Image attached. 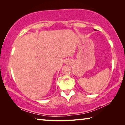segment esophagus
Returning a JSON list of instances; mask_svg holds the SVG:
<instances>
[{
	"instance_id": "34e87169",
	"label": "esophagus",
	"mask_w": 125,
	"mask_h": 125,
	"mask_svg": "<svg viewBox=\"0 0 125 125\" xmlns=\"http://www.w3.org/2000/svg\"><path fill=\"white\" fill-rule=\"evenodd\" d=\"M65 63H66V64H68V62H68V61H67V60H66L65 61Z\"/></svg>"
}]
</instances>
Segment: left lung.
<instances>
[{
	"mask_svg": "<svg viewBox=\"0 0 125 125\" xmlns=\"http://www.w3.org/2000/svg\"><path fill=\"white\" fill-rule=\"evenodd\" d=\"M94 30V31H97V30Z\"/></svg>",
	"mask_w": 125,
	"mask_h": 125,
	"instance_id": "8db88e82",
	"label": "left lung"
}]
</instances>
